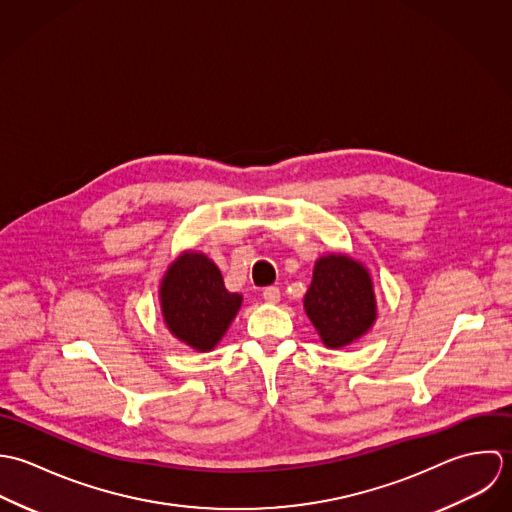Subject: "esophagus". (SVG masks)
<instances>
[{"label": "esophagus", "instance_id": "34e87169", "mask_svg": "<svg viewBox=\"0 0 512 512\" xmlns=\"http://www.w3.org/2000/svg\"><path fill=\"white\" fill-rule=\"evenodd\" d=\"M263 299H265L267 303H271V305L279 303V301H281V291H279V287H267V289L263 291Z\"/></svg>", "mask_w": 512, "mask_h": 512}]
</instances>
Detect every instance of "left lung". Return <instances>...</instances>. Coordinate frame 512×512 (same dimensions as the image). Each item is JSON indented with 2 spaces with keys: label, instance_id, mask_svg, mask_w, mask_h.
Masks as SVG:
<instances>
[{
  "label": "left lung",
  "instance_id": "1",
  "mask_svg": "<svg viewBox=\"0 0 512 512\" xmlns=\"http://www.w3.org/2000/svg\"><path fill=\"white\" fill-rule=\"evenodd\" d=\"M305 312L326 348L338 350L356 342L378 318L370 271L346 253L318 257Z\"/></svg>",
  "mask_w": 512,
  "mask_h": 512
}]
</instances>
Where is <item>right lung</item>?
Returning a JSON list of instances; mask_svg holds the SVG:
<instances>
[{
    "label": "right lung",
    "instance_id": "right-lung-1",
    "mask_svg": "<svg viewBox=\"0 0 512 512\" xmlns=\"http://www.w3.org/2000/svg\"><path fill=\"white\" fill-rule=\"evenodd\" d=\"M166 328L186 346L209 352L227 332L243 297L229 293L219 267L200 251H182L160 281Z\"/></svg>",
    "mask_w": 512,
    "mask_h": 512
}]
</instances>
